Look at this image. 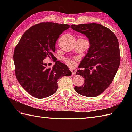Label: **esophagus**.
Segmentation results:
<instances>
[{"label":"esophagus","mask_w":132,"mask_h":132,"mask_svg":"<svg viewBox=\"0 0 132 132\" xmlns=\"http://www.w3.org/2000/svg\"><path fill=\"white\" fill-rule=\"evenodd\" d=\"M70 71H71L72 72V75H75V73H76V71L77 70L74 69H72V68H71L70 69Z\"/></svg>","instance_id":"esophagus-1"}]
</instances>
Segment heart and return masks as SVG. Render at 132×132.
<instances>
[{
	"mask_svg": "<svg viewBox=\"0 0 132 132\" xmlns=\"http://www.w3.org/2000/svg\"><path fill=\"white\" fill-rule=\"evenodd\" d=\"M65 61H66V62L68 63L69 66H74L75 64L74 61L71 60H70V59H66Z\"/></svg>",
	"mask_w": 132,
	"mask_h": 132,
	"instance_id": "heart-1",
	"label": "heart"
}]
</instances>
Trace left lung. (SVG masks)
Listing matches in <instances>:
<instances>
[{
	"label": "left lung",
	"mask_w": 132,
	"mask_h": 132,
	"mask_svg": "<svg viewBox=\"0 0 132 132\" xmlns=\"http://www.w3.org/2000/svg\"><path fill=\"white\" fill-rule=\"evenodd\" d=\"M71 28L86 35L89 44L88 52L81 61L76 75L85 79L75 91L85 96L94 97L104 91L111 85L120 63L119 41L114 33L99 24L71 25Z\"/></svg>",
	"instance_id": "8db88e82"
}]
</instances>
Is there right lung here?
<instances>
[{
    "label": "right lung",
    "mask_w": 132,
    "mask_h": 132,
    "mask_svg": "<svg viewBox=\"0 0 132 132\" xmlns=\"http://www.w3.org/2000/svg\"><path fill=\"white\" fill-rule=\"evenodd\" d=\"M68 24L40 23L33 26L22 36L15 47L13 61L17 79L32 96L43 99L57 91L58 81L71 72L65 64L56 61L53 54L59 36L69 28ZM46 57L54 59L52 69L44 63Z\"/></svg>",
    "instance_id": "1"
}]
</instances>
